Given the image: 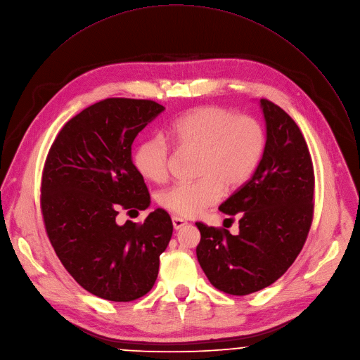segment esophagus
<instances>
[{
    "mask_svg": "<svg viewBox=\"0 0 360 360\" xmlns=\"http://www.w3.org/2000/svg\"><path fill=\"white\" fill-rule=\"evenodd\" d=\"M172 221H173V227H174V230H180L181 227H184L187 223L183 220V219H180V217H176V215H174V217L172 219Z\"/></svg>",
    "mask_w": 360,
    "mask_h": 360,
    "instance_id": "34e87169",
    "label": "esophagus"
}]
</instances>
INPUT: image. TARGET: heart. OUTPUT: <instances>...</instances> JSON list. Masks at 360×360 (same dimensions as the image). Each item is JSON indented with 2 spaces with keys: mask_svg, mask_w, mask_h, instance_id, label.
<instances>
[{
  "mask_svg": "<svg viewBox=\"0 0 360 360\" xmlns=\"http://www.w3.org/2000/svg\"><path fill=\"white\" fill-rule=\"evenodd\" d=\"M166 136L179 149L200 155L197 181L176 183L158 195L159 204L179 217H194L219 202L224 187L236 190L245 184L266 148V131L258 119L212 105L179 117ZM170 159L172 146L162 134L143 140L134 152L140 174L156 183L167 179Z\"/></svg>",
  "mask_w": 360,
  "mask_h": 360,
  "instance_id": "heart-1",
  "label": "heart"
}]
</instances>
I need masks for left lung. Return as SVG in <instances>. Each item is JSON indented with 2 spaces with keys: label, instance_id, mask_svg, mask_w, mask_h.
<instances>
[{
  "label": "left lung",
  "instance_id": "8db88e82",
  "mask_svg": "<svg viewBox=\"0 0 360 360\" xmlns=\"http://www.w3.org/2000/svg\"><path fill=\"white\" fill-rule=\"evenodd\" d=\"M266 148L254 176L220 210L240 217V233L195 226L197 259L214 288L230 295L261 291L301 252L314 219L315 174L309 149L294 119L261 99Z\"/></svg>",
  "mask_w": 360,
  "mask_h": 360
}]
</instances>
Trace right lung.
I'll list each match as a JSON object with an SVG mask.
<instances>
[{"label":"right lung","mask_w":360,"mask_h":360,"mask_svg":"<svg viewBox=\"0 0 360 360\" xmlns=\"http://www.w3.org/2000/svg\"><path fill=\"white\" fill-rule=\"evenodd\" d=\"M163 110L149 99H103L63 124L45 160L41 211L48 238L65 269L102 300L146 295L173 234L163 208L141 224L116 223L120 210L137 212L150 204L131 145Z\"/></svg>","instance_id":"obj_1"}]
</instances>
